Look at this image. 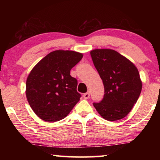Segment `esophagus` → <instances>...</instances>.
<instances>
[{"mask_svg":"<svg viewBox=\"0 0 160 160\" xmlns=\"http://www.w3.org/2000/svg\"><path fill=\"white\" fill-rule=\"evenodd\" d=\"M83 97L85 98V99H89V97H90V92H86L83 94Z\"/></svg>","mask_w":160,"mask_h":160,"instance_id":"obj_1","label":"esophagus"}]
</instances>
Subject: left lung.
<instances>
[{
	"label": "left lung",
	"mask_w": 160,
	"mask_h": 160,
	"mask_svg": "<svg viewBox=\"0 0 160 160\" xmlns=\"http://www.w3.org/2000/svg\"><path fill=\"white\" fill-rule=\"evenodd\" d=\"M90 55L104 87V97L100 102H94V107L107 121L126 117L141 92L142 82L137 68L112 49H94Z\"/></svg>",
	"instance_id": "left-lung-1"
}]
</instances>
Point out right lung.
<instances>
[{
	"mask_svg": "<svg viewBox=\"0 0 160 160\" xmlns=\"http://www.w3.org/2000/svg\"><path fill=\"white\" fill-rule=\"evenodd\" d=\"M82 56L73 51H54L32 68L27 79L26 96L38 117L48 122L60 121L79 102L78 80L70 71Z\"/></svg>",
	"mask_w": 160,
	"mask_h": 160,
	"instance_id": "right-lung-1",
	"label": "right lung"
}]
</instances>
